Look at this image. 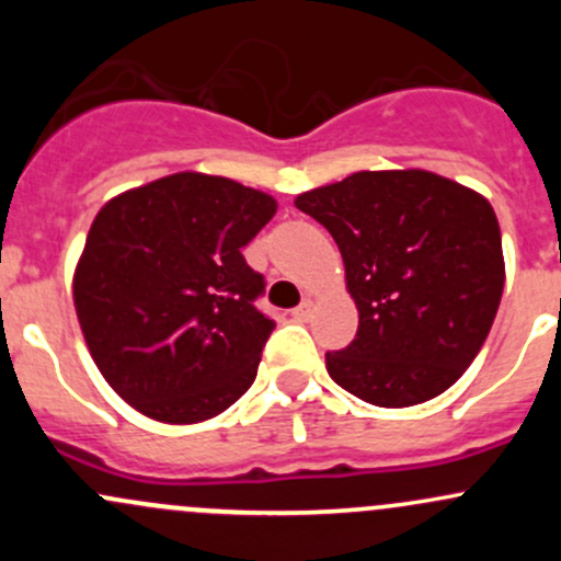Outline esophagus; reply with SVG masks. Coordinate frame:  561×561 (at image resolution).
<instances>
[{
	"label": "esophagus",
	"mask_w": 561,
	"mask_h": 561,
	"mask_svg": "<svg viewBox=\"0 0 561 561\" xmlns=\"http://www.w3.org/2000/svg\"><path fill=\"white\" fill-rule=\"evenodd\" d=\"M312 309H314L312 298H304L301 307L293 309V317H296V320H309V314H312Z\"/></svg>",
	"instance_id": "34e87169"
}]
</instances>
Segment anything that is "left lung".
I'll return each mask as SVG.
<instances>
[{
	"label": "left lung",
	"mask_w": 561,
	"mask_h": 561,
	"mask_svg": "<svg viewBox=\"0 0 561 561\" xmlns=\"http://www.w3.org/2000/svg\"><path fill=\"white\" fill-rule=\"evenodd\" d=\"M336 241L358 333L331 380L375 407L445 393L483 347L505 287L496 214L432 171H360L296 197Z\"/></svg>",
	"instance_id": "8db88e82"
}]
</instances>
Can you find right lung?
Here are the masks:
<instances>
[{
  "label": "right lung",
  "instance_id": "add662e5",
  "mask_svg": "<svg viewBox=\"0 0 561 561\" xmlns=\"http://www.w3.org/2000/svg\"><path fill=\"white\" fill-rule=\"evenodd\" d=\"M276 214L225 175L173 173L111 197L72 276L83 339L105 382L146 417L201 423L257 375L274 331L244 249Z\"/></svg>",
  "mask_w": 561,
  "mask_h": 561
}]
</instances>
